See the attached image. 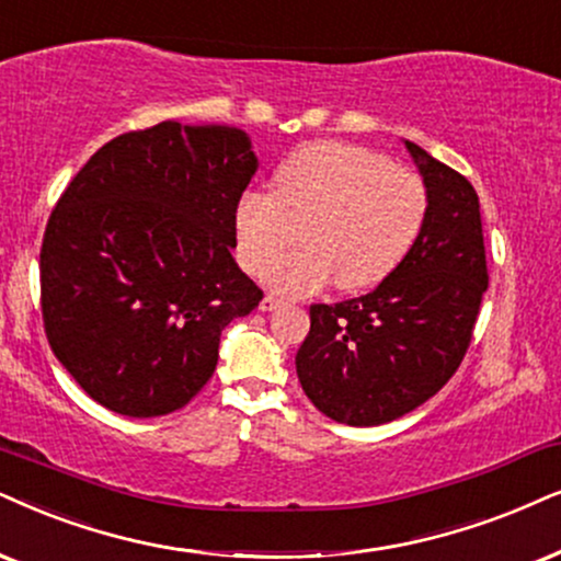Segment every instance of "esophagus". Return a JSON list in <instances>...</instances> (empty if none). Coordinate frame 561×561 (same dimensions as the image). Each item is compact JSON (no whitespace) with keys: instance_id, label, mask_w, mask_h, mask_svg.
Instances as JSON below:
<instances>
[{"instance_id":"1","label":"esophagus","mask_w":561,"mask_h":561,"mask_svg":"<svg viewBox=\"0 0 561 561\" xmlns=\"http://www.w3.org/2000/svg\"><path fill=\"white\" fill-rule=\"evenodd\" d=\"M282 305H285V300H282V297H276V295H266L264 300H261L259 308L264 310V313H268V310H276V308H282Z\"/></svg>"}]
</instances>
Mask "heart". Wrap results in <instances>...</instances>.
<instances>
[{
	"label": "heart",
	"mask_w": 561,
	"mask_h": 561,
	"mask_svg": "<svg viewBox=\"0 0 561 561\" xmlns=\"http://www.w3.org/2000/svg\"><path fill=\"white\" fill-rule=\"evenodd\" d=\"M427 215L430 191L420 173L350 141H313L282 162L272 194L240 196L238 259L261 276L300 234L306 248L271 267L268 287L310 295L336 279L344 293H363L407 261Z\"/></svg>",
	"instance_id": "b5f03b06"
}]
</instances>
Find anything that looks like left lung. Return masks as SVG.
<instances>
[{"label":"left lung","instance_id":"1","mask_svg":"<svg viewBox=\"0 0 561 561\" xmlns=\"http://www.w3.org/2000/svg\"><path fill=\"white\" fill-rule=\"evenodd\" d=\"M407 147L430 191L422 238L373 293L310 305L295 357L305 396L350 427L399 420L456 375L489 287L477 191L414 141Z\"/></svg>","mask_w":561,"mask_h":561}]
</instances>
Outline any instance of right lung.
<instances>
[{
  "mask_svg": "<svg viewBox=\"0 0 561 561\" xmlns=\"http://www.w3.org/2000/svg\"><path fill=\"white\" fill-rule=\"evenodd\" d=\"M256 168L236 126L162 122L105 141L64 188L41 245V313L92 401L162 416L207 386L219 333L264 297L230 253Z\"/></svg>",
  "mask_w": 561,
  "mask_h": 561,
  "instance_id": "right-lung-1",
  "label": "right lung"
}]
</instances>
